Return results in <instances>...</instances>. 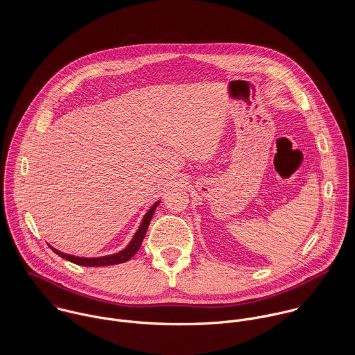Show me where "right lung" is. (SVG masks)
<instances>
[{"mask_svg":"<svg viewBox=\"0 0 355 355\" xmlns=\"http://www.w3.org/2000/svg\"><path fill=\"white\" fill-rule=\"evenodd\" d=\"M158 203H154L152 209L146 213L138 232L135 234V236L132 238L131 243L120 253L113 254V255H107V257H100V258H80V257H73V255H69V254L61 253L55 249L51 248V250L57 255H60L61 258H65L76 265H82V266H103V265H116V263H121V262H125L128 261L130 258H132L137 252L139 250L142 242H144V238L146 235V231H148V227H149V223L152 220L153 213L155 210V207L158 206Z\"/></svg>","mask_w":355,"mask_h":355,"instance_id":"right-lung-1","label":"right lung"}]
</instances>
